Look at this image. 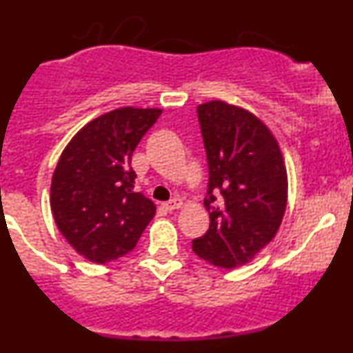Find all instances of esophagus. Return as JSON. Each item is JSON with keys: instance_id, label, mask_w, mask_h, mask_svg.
Masks as SVG:
<instances>
[{"instance_id": "34e87169", "label": "esophagus", "mask_w": 353, "mask_h": 353, "mask_svg": "<svg viewBox=\"0 0 353 353\" xmlns=\"http://www.w3.org/2000/svg\"><path fill=\"white\" fill-rule=\"evenodd\" d=\"M179 208H182V199H179V197H172L171 201H168L164 204V209L165 210H176V209H179Z\"/></svg>"}]
</instances>
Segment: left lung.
I'll return each mask as SVG.
<instances>
[{
	"label": "left lung",
	"instance_id": "8db88e82",
	"mask_svg": "<svg viewBox=\"0 0 353 353\" xmlns=\"http://www.w3.org/2000/svg\"><path fill=\"white\" fill-rule=\"evenodd\" d=\"M209 164L204 199L210 224L192 241L201 259L222 269L244 265L272 242L287 208V169L264 121L212 99L197 106Z\"/></svg>",
	"mask_w": 353,
	"mask_h": 353
}]
</instances>
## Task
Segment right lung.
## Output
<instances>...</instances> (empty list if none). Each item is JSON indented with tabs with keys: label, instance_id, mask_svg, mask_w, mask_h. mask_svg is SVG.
<instances>
[{
	"label": "right lung",
	"instance_id": "add662e5",
	"mask_svg": "<svg viewBox=\"0 0 353 353\" xmlns=\"http://www.w3.org/2000/svg\"><path fill=\"white\" fill-rule=\"evenodd\" d=\"M163 109L124 106L89 121L72 136L51 179V210L59 232L96 264L134 249L156 204L134 192L131 157Z\"/></svg>",
	"mask_w": 353,
	"mask_h": 353
}]
</instances>
